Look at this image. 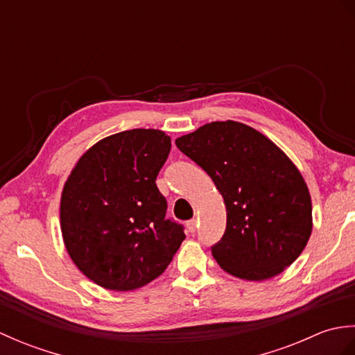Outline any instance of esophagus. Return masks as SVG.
I'll use <instances>...</instances> for the list:
<instances>
[{
	"instance_id": "1",
	"label": "esophagus",
	"mask_w": 355,
	"mask_h": 355,
	"mask_svg": "<svg viewBox=\"0 0 355 355\" xmlns=\"http://www.w3.org/2000/svg\"><path fill=\"white\" fill-rule=\"evenodd\" d=\"M197 227H198V225H197V221H195V220L187 221V230H189L191 233H195V232H197Z\"/></svg>"
}]
</instances>
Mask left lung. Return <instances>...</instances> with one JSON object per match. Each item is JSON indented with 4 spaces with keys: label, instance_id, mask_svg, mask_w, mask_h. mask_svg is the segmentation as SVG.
<instances>
[{
    "label": "left lung",
    "instance_id": "8db88e82",
    "mask_svg": "<svg viewBox=\"0 0 355 355\" xmlns=\"http://www.w3.org/2000/svg\"><path fill=\"white\" fill-rule=\"evenodd\" d=\"M223 195L227 225L212 254L229 275L266 281L296 261L311 236L308 186L288 155L262 132L225 120L175 140Z\"/></svg>",
    "mask_w": 355,
    "mask_h": 355
}]
</instances>
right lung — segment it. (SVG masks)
<instances>
[{
	"mask_svg": "<svg viewBox=\"0 0 355 355\" xmlns=\"http://www.w3.org/2000/svg\"><path fill=\"white\" fill-rule=\"evenodd\" d=\"M171 150L160 130L108 135L74 164L61 195V232L71 261L107 290L145 286L168 268L186 235L166 220L155 178Z\"/></svg>",
	"mask_w": 355,
	"mask_h": 355,
	"instance_id": "right-lung-1",
	"label": "right lung"
}]
</instances>
